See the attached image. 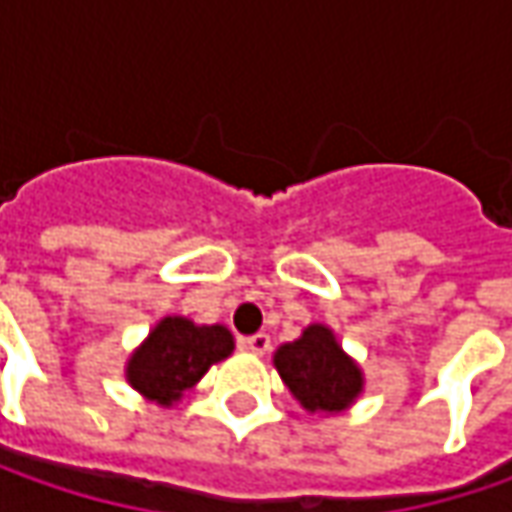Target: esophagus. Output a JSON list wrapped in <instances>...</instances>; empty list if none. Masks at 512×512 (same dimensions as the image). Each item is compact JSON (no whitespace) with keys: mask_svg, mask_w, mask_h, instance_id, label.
Instances as JSON below:
<instances>
[{"mask_svg":"<svg viewBox=\"0 0 512 512\" xmlns=\"http://www.w3.org/2000/svg\"><path fill=\"white\" fill-rule=\"evenodd\" d=\"M242 347L250 350V353H256V356H265L267 350H270V336L267 333H253V336L242 339Z\"/></svg>","mask_w":512,"mask_h":512,"instance_id":"esophagus-1","label":"esophagus"}]
</instances>
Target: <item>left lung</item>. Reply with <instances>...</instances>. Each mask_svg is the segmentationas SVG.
I'll list each match as a JSON object with an SVG mask.
<instances>
[{"label":"left lung","instance_id":"obj_1","mask_svg":"<svg viewBox=\"0 0 512 512\" xmlns=\"http://www.w3.org/2000/svg\"><path fill=\"white\" fill-rule=\"evenodd\" d=\"M273 362L282 382L310 413H339L362 390V370L344 356L325 325H310L302 339L282 344Z\"/></svg>","mask_w":512,"mask_h":512}]
</instances>
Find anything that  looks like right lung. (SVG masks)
Listing matches in <instances>:
<instances>
[{
  "label": "right lung",
  "instance_id": "obj_1",
  "mask_svg": "<svg viewBox=\"0 0 512 512\" xmlns=\"http://www.w3.org/2000/svg\"><path fill=\"white\" fill-rule=\"evenodd\" d=\"M233 353V336L222 325H193L182 316H168L153 327L128 362V382L153 402L170 407L187 387L199 382L207 367Z\"/></svg>",
  "mask_w": 512,
  "mask_h": 512
}]
</instances>
